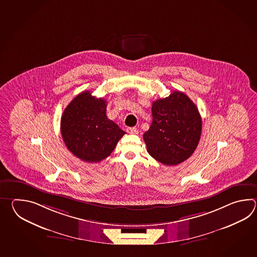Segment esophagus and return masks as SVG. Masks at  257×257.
Instances as JSON below:
<instances>
[{
  "label": "esophagus",
  "instance_id": "1",
  "mask_svg": "<svg viewBox=\"0 0 257 257\" xmlns=\"http://www.w3.org/2000/svg\"><path fill=\"white\" fill-rule=\"evenodd\" d=\"M126 132L130 134H137L138 133V130L137 127H127L126 128Z\"/></svg>",
  "mask_w": 257,
  "mask_h": 257
}]
</instances>
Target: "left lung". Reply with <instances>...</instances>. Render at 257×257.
I'll return each mask as SVG.
<instances>
[{
  "label": "left lung",
  "mask_w": 257,
  "mask_h": 257,
  "mask_svg": "<svg viewBox=\"0 0 257 257\" xmlns=\"http://www.w3.org/2000/svg\"><path fill=\"white\" fill-rule=\"evenodd\" d=\"M153 123L143 134L149 154L165 165L189 158L200 140L202 119L196 104L186 94L175 91L154 101Z\"/></svg>",
  "instance_id": "8db88e82"
}]
</instances>
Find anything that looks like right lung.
<instances>
[{
  "label": "right lung",
  "mask_w": 257,
  "mask_h": 257,
  "mask_svg": "<svg viewBox=\"0 0 257 257\" xmlns=\"http://www.w3.org/2000/svg\"><path fill=\"white\" fill-rule=\"evenodd\" d=\"M63 142L73 155L88 163L108 157L126 134L106 116V101L90 91L79 93L67 105L60 121Z\"/></svg>",
  "instance_id": "obj_1"
}]
</instances>
